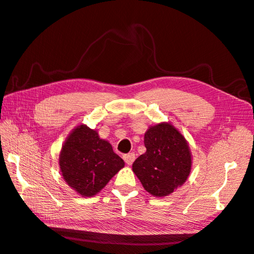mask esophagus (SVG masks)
Segmentation results:
<instances>
[{"label":"esophagus","instance_id":"esophagus-1","mask_svg":"<svg viewBox=\"0 0 254 254\" xmlns=\"http://www.w3.org/2000/svg\"><path fill=\"white\" fill-rule=\"evenodd\" d=\"M123 160H125V162L127 165H132V163L135 160V154L134 153L125 154V155H123Z\"/></svg>","mask_w":254,"mask_h":254}]
</instances>
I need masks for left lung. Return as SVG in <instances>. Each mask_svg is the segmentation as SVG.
I'll list each match as a JSON object with an SVG mask.
<instances>
[{
  "label": "left lung",
  "instance_id": "8db88e82",
  "mask_svg": "<svg viewBox=\"0 0 254 254\" xmlns=\"http://www.w3.org/2000/svg\"><path fill=\"white\" fill-rule=\"evenodd\" d=\"M144 142L146 152L134 161L133 172L147 192L166 196L189 176L192 164L189 146L170 123L151 127Z\"/></svg>",
  "mask_w": 254,
  "mask_h": 254
}]
</instances>
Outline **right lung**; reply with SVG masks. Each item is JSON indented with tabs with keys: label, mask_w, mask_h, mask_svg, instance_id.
I'll return each instance as SVG.
<instances>
[{
	"label": "right lung",
	"mask_w": 254,
	"mask_h": 254,
	"mask_svg": "<svg viewBox=\"0 0 254 254\" xmlns=\"http://www.w3.org/2000/svg\"><path fill=\"white\" fill-rule=\"evenodd\" d=\"M62 176L82 196H93L125 166L108 141L94 129L77 127L65 140L60 153Z\"/></svg>",
	"instance_id": "right-lung-1"
}]
</instances>
